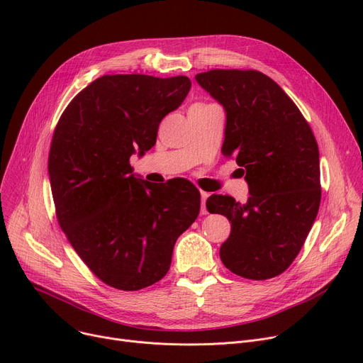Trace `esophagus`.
I'll list each match as a JSON object with an SVG mask.
<instances>
[{
	"label": "esophagus",
	"mask_w": 363,
	"mask_h": 363,
	"mask_svg": "<svg viewBox=\"0 0 363 363\" xmlns=\"http://www.w3.org/2000/svg\"><path fill=\"white\" fill-rule=\"evenodd\" d=\"M200 196H201V213H203V215H207V208H206V200H207V197H208V193H206V191H201V193H200Z\"/></svg>",
	"instance_id": "1"
}]
</instances>
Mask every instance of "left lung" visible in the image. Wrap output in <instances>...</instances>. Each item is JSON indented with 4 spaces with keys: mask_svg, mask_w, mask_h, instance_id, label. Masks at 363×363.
Here are the masks:
<instances>
[{
    "mask_svg": "<svg viewBox=\"0 0 363 363\" xmlns=\"http://www.w3.org/2000/svg\"><path fill=\"white\" fill-rule=\"evenodd\" d=\"M196 81L223 106L222 152L235 157L250 189L245 204L218 194L206 201L231 222L220 260L242 278H274L297 257L319 211L318 143L293 100L262 72L215 69Z\"/></svg>",
    "mask_w": 363,
    "mask_h": 363,
    "instance_id": "left-lung-1",
    "label": "left lung"
}]
</instances>
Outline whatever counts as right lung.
Instances as JSON below:
<instances>
[{"mask_svg":"<svg viewBox=\"0 0 363 363\" xmlns=\"http://www.w3.org/2000/svg\"><path fill=\"white\" fill-rule=\"evenodd\" d=\"M189 88L186 76L104 74L55 126L48 174L57 220L91 272L113 289L137 291L160 281L178 237L199 216L191 182L140 181L129 163L156 144L162 119Z\"/></svg>","mask_w":363,"mask_h":363,"instance_id":"obj_1","label":"right lung"}]
</instances>
